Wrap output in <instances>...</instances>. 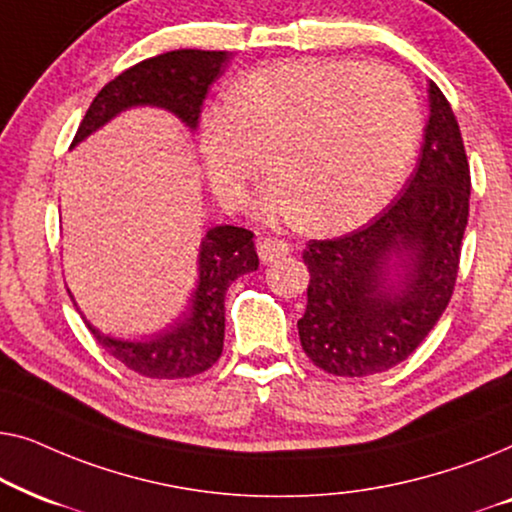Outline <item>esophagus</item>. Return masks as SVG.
Returning <instances> with one entry per match:
<instances>
[{
  "label": "esophagus",
  "instance_id": "esophagus-1",
  "mask_svg": "<svg viewBox=\"0 0 512 512\" xmlns=\"http://www.w3.org/2000/svg\"><path fill=\"white\" fill-rule=\"evenodd\" d=\"M291 251V244L284 240H258V258L263 263H272L275 258H282Z\"/></svg>",
  "mask_w": 512,
  "mask_h": 512
}]
</instances>
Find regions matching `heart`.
Instances as JSON below:
<instances>
[{"mask_svg":"<svg viewBox=\"0 0 512 512\" xmlns=\"http://www.w3.org/2000/svg\"><path fill=\"white\" fill-rule=\"evenodd\" d=\"M422 109L408 76L359 60H298L230 90L202 121L200 151L214 193L242 207L268 167L261 212L317 233H342L375 216L408 174Z\"/></svg>","mask_w":512,"mask_h":512,"instance_id":"b5f03b06","label":"heart"}]
</instances>
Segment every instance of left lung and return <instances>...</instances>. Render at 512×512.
Masks as SVG:
<instances>
[{
    "mask_svg": "<svg viewBox=\"0 0 512 512\" xmlns=\"http://www.w3.org/2000/svg\"><path fill=\"white\" fill-rule=\"evenodd\" d=\"M429 102L422 156L401 195L366 226L310 240L303 251L310 284L300 345L331 375L366 377L398 366L452 298L471 170L457 118L433 81ZM391 271L398 280L388 277Z\"/></svg>",
    "mask_w": 512,
    "mask_h": 512,
    "instance_id": "left-lung-1",
    "label": "left lung"
}]
</instances>
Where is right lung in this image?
<instances>
[{
  "label": "right lung",
  "mask_w": 512,
  "mask_h": 512,
  "mask_svg": "<svg viewBox=\"0 0 512 512\" xmlns=\"http://www.w3.org/2000/svg\"><path fill=\"white\" fill-rule=\"evenodd\" d=\"M230 55L233 53L228 51L179 48L137 62L95 95L76 130L72 146L102 128L116 114L139 104H153L172 111L193 130L198 125L207 90L223 74ZM254 270H258L254 233L237 226H216L202 237L200 277L198 289L191 298V310L172 331L144 342H125L100 333L88 321L86 326L114 359L139 375L151 380L200 375L212 368L223 352V331H226L223 300L228 286L240 275Z\"/></svg>",
  "instance_id": "1"
}]
</instances>
